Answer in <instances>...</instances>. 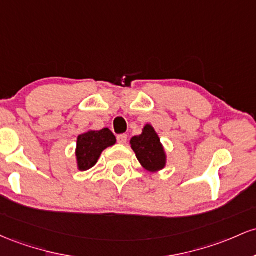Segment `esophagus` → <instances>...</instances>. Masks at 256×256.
<instances>
[{
    "instance_id": "esophagus-1",
    "label": "esophagus",
    "mask_w": 256,
    "mask_h": 256,
    "mask_svg": "<svg viewBox=\"0 0 256 256\" xmlns=\"http://www.w3.org/2000/svg\"><path fill=\"white\" fill-rule=\"evenodd\" d=\"M127 140H128L127 134H120V136H117V142L122 144V145H124V144L127 142Z\"/></svg>"
}]
</instances>
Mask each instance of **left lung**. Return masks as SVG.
<instances>
[{
    "instance_id": "8db88e82",
    "label": "left lung",
    "mask_w": 256,
    "mask_h": 256,
    "mask_svg": "<svg viewBox=\"0 0 256 256\" xmlns=\"http://www.w3.org/2000/svg\"><path fill=\"white\" fill-rule=\"evenodd\" d=\"M130 145L136 152L138 160L146 170L156 173L166 166V156L164 148L151 124H146L140 136L132 138Z\"/></svg>"
}]
</instances>
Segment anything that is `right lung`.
I'll use <instances>...</instances> for the list:
<instances>
[{"mask_svg": "<svg viewBox=\"0 0 256 256\" xmlns=\"http://www.w3.org/2000/svg\"><path fill=\"white\" fill-rule=\"evenodd\" d=\"M116 144V136L108 128L88 130L77 138L76 160L78 170L84 172L96 164L102 152Z\"/></svg>", "mask_w": 256, "mask_h": 256, "instance_id": "right-lung-1", "label": "right lung"}]
</instances>
